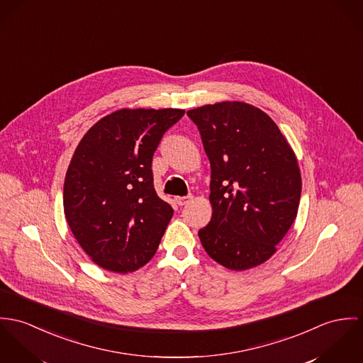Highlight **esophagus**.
<instances>
[{
  "label": "esophagus",
  "instance_id": "34e87169",
  "mask_svg": "<svg viewBox=\"0 0 363 363\" xmlns=\"http://www.w3.org/2000/svg\"><path fill=\"white\" fill-rule=\"evenodd\" d=\"M191 199H192V195H188V196H178V198H175V201H177L179 206H184V204L189 203Z\"/></svg>",
  "mask_w": 363,
  "mask_h": 363
}]
</instances>
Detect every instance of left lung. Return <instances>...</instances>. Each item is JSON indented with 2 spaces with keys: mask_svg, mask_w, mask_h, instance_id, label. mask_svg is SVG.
<instances>
[{
  "mask_svg": "<svg viewBox=\"0 0 363 363\" xmlns=\"http://www.w3.org/2000/svg\"><path fill=\"white\" fill-rule=\"evenodd\" d=\"M211 167L210 223L199 230L207 255L230 270L269 260L298 214L296 156L264 111L242 101L189 110Z\"/></svg>",
  "mask_w": 363,
  "mask_h": 363,
  "instance_id": "1",
  "label": "left lung"
}]
</instances>
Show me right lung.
Here are the masks:
<instances>
[{
    "label": "right lung",
    "mask_w": 363,
    "mask_h": 363,
    "mask_svg": "<svg viewBox=\"0 0 363 363\" xmlns=\"http://www.w3.org/2000/svg\"><path fill=\"white\" fill-rule=\"evenodd\" d=\"M185 110L122 108L82 138L64 182V213L82 249L100 267L132 273L156 253L174 214L153 186L162 135Z\"/></svg>",
    "instance_id": "1"
}]
</instances>
